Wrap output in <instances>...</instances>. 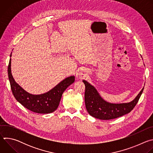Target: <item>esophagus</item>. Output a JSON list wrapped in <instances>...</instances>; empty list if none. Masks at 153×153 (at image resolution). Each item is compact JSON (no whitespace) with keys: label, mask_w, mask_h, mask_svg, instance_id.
<instances>
[{"label":"esophagus","mask_w":153,"mask_h":153,"mask_svg":"<svg viewBox=\"0 0 153 153\" xmlns=\"http://www.w3.org/2000/svg\"><path fill=\"white\" fill-rule=\"evenodd\" d=\"M85 74H86V70L84 69H82L78 72V75L80 76H83L85 75Z\"/></svg>","instance_id":"esophagus-1"}]
</instances>
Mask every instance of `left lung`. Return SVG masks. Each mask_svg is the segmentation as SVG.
<instances>
[{
	"mask_svg": "<svg viewBox=\"0 0 153 153\" xmlns=\"http://www.w3.org/2000/svg\"><path fill=\"white\" fill-rule=\"evenodd\" d=\"M85 85V103L86 110L91 116L101 120H111L129 113L137 103L143 88L134 100L127 103H112L105 100L95 87L83 80Z\"/></svg>",
	"mask_w": 153,
	"mask_h": 153,
	"instance_id": "1",
	"label": "left lung"
}]
</instances>
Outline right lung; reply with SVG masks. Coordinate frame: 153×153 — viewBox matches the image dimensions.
<instances>
[{
	"mask_svg": "<svg viewBox=\"0 0 153 153\" xmlns=\"http://www.w3.org/2000/svg\"><path fill=\"white\" fill-rule=\"evenodd\" d=\"M11 59L10 58L8 67V74L13 94L20 104L34 113L48 114L56 110L63 93L75 81L74 76H71L63 79L53 88L45 93L32 94L27 92L14 80L11 74Z\"/></svg>",
	"mask_w": 153,
	"mask_h": 153,
	"instance_id": "obj_1",
	"label": "right lung"
}]
</instances>
